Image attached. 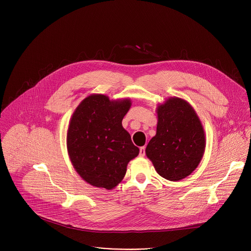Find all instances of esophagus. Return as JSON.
<instances>
[{"instance_id": "1", "label": "esophagus", "mask_w": 251, "mask_h": 251, "mask_svg": "<svg viewBox=\"0 0 251 251\" xmlns=\"http://www.w3.org/2000/svg\"><path fill=\"white\" fill-rule=\"evenodd\" d=\"M145 154H146V148H145V147H141V148H140V153H139V155H140L141 157H144Z\"/></svg>"}]
</instances>
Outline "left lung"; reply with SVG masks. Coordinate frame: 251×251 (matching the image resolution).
Returning a JSON list of instances; mask_svg holds the SVG:
<instances>
[{
	"mask_svg": "<svg viewBox=\"0 0 251 251\" xmlns=\"http://www.w3.org/2000/svg\"><path fill=\"white\" fill-rule=\"evenodd\" d=\"M157 113V133L147 145L146 155L161 176L180 181L196 170L202 158V126L192 106L181 98H169Z\"/></svg>",
	"mask_w": 251,
	"mask_h": 251,
	"instance_id": "obj_1",
	"label": "left lung"
}]
</instances>
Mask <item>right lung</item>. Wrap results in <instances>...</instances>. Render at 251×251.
Instances as JSON below:
<instances>
[{
    "instance_id": "1",
    "label": "right lung",
    "mask_w": 251,
    "mask_h": 251,
    "mask_svg": "<svg viewBox=\"0 0 251 251\" xmlns=\"http://www.w3.org/2000/svg\"><path fill=\"white\" fill-rule=\"evenodd\" d=\"M130 106L129 99L110 101L105 95H90L71 117L68 154L79 176L94 187L115 188L123 180L129 161L139 154L122 126Z\"/></svg>"
}]
</instances>
